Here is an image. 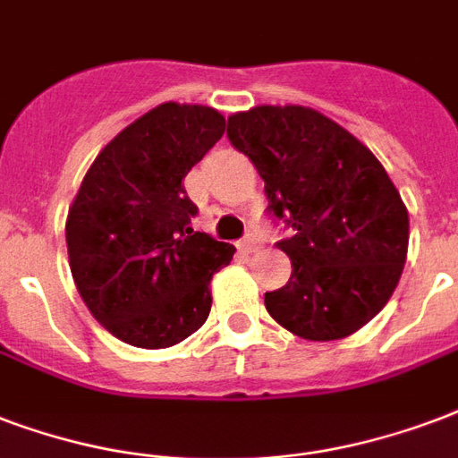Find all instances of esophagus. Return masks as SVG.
<instances>
[{
    "label": "esophagus",
    "instance_id": "1",
    "mask_svg": "<svg viewBox=\"0 0 458 458\" xmlns=\"http://www.w3.org/2000/svg\"><path fill=\"white\" fill-rule=\"evenodd\" d=\"M237 247H240L244 254H252L259 250V242H257L254 237H244V240H240V242H237Z\"/></svg>",
    "mask_w": 458,
    "mask_h": 458
}]
</instances>
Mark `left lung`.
I'll list each match as a JSON object with an SVG mask.
<instances>
[{
  "instance_id": "1",
  "label": "left lung",
  "mask_w": 458,
  "mask_h": 458,
  "mask_svg": "<svg viewBox=\"0 0 458 458\" xmlns=\"http://www.w3.org/2000/svg\"><path fill=\"white\" fill-rule=\"evenodd\" d=\"M228 139L261 174L268 214L293 228L276 242L293 274L264 295L268 314L307 341L355 334L389 302L406 264L408 211L382 163L302 105L235 113Z\"/></svg>"
}]
</instances>
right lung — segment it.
Wrapping results in <instances>:
<instances>
[{
  "label": "right lung",
  "mask_w": 458,
  "mask_h": 458,
  "mask_svg": "<svg viewBox=\"0 0 458 458\" xmlns=\"http://www.w3.org/2000/svg\"><path fill=\"white\" fill-rule=\"evenodd\" d=\"M225 131L206 105L163 103L122 129L83 177L66 216L79 295L113 336L170 348L206 322L211 278L235 247L191 230L184 177Z\"/></svg>",
  "instance_id": "obj_1"
}]
</instances>
